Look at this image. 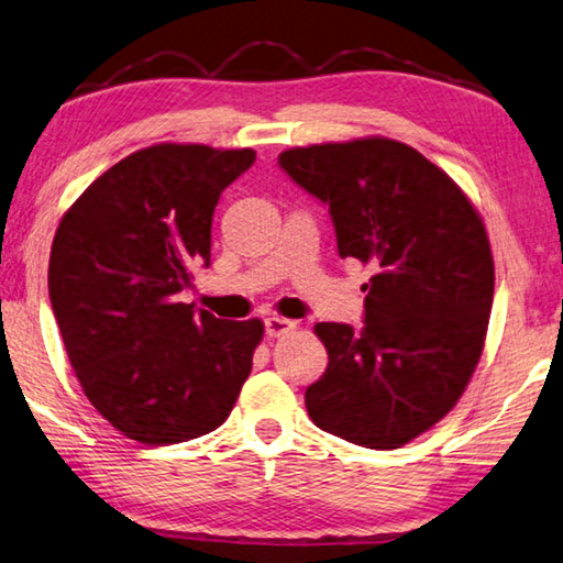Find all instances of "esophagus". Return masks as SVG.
Returning a JSON list of instances; mask_svg holds the SVG:
<instances>
[{"label": "esophagus", "instance_id": "esophagus-1", "mask_svg": "<svg viewBox=\"0 0 563 563\" xmlns=\"http://www.w3.org/2000/svg\"><path fill=\"white\" fill-rule=\"evenodd\" d=\"M292 330H295V322L285 320V317L273 314V317H268V320H265V334H268V336H283V334H288Z\"/></svg>", "mask_w": 563, "mask_h": 563}]
</instances>
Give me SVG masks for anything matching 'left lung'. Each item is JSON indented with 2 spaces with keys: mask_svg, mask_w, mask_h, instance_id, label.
<instances>
[{
  "mask_svg": "<svg viewBox=\"0 0 563 563\" xmlns=\"http://www.w3.org/2000/svg\"><path fill=\"white\" fill-rule=\"evenodd\" d=\"M278 165L330 209L342 258L374 271L364 327L314 324L330 364L305 406L322 431L394 451L451 411L483 354L495 292L483 219L443 169L396 140L295 147Z\"/></svg>",
  "mask_w": 563,
  "mask_h": 563,
  "instance_id": "1",
  "label": "left lung"
}]
</instances>
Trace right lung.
Here are the masks:
<instances>
[{"mask_svg":"<svg viewBox=\"0 0 563 563\" xmlns=\"http://www.w3.org/2000/svg\"><path fill=\"white\" fill-rule=\"evenodd\" d=\"M253 150L152 145L112 165L60 219L51 310L88 401L122 435L184 443L227 421L249 379L261 320L179 302L211 261L221 191Z\"/></svg>","mask_w":563,"mask_h":563,"instance_id":"add662e5","label":"right lung"}]
</instances>
